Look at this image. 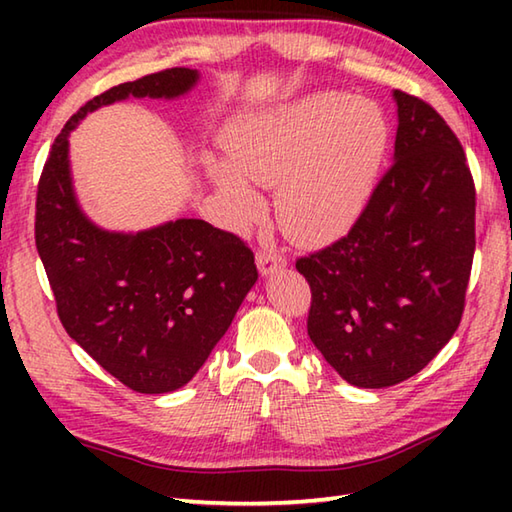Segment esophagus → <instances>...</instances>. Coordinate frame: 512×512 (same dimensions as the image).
<instances>
[{
  "mask_svg": "<svg viewBox=\"0 0 512 512\" xmlns=\"http://www.w3.org/2000/svg\"><path fill=\"white\" fill-rule=\"evenodd\" d=\"M284 262H286L284 248L277 244L273 233H262V237H259V255H257L259 273H262L264 277H273V275L281 273Z\"/></svg>",
  "mask_w": 512,
  "mask_h": 512,
  "instance_id": "obj_1",
  "label": "esophagus"
}]
</instances>
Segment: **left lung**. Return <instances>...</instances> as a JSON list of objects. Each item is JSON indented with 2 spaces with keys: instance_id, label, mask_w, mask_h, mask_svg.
Instances as JSON below:
<instances>
[{
  "instance_id": "1",
  "label": "left lung",
  "mask_w": 512,
  "mask_h": 512,
  "mask_svg": "<svg viewBox=\"0 0 512 512\" xmlns=\"http://www.w3.org/2000/svg\"><path fill=\"white\" fill-rule=\"evenodd\" d=\"M198 79L173 68L94 96L54 138L37 187L35 242L63 328L140 394H169L198 374L255 286V255L193 217L136 233L96 226L74 193L70 134L103 105L176 99Z\"/></svg>"
}]
</instances>
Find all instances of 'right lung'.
<instances>
[{"label": "right lung", "instance_id": "add662e5", "mask_svg": "<svg viewBox=\"0 0 512 512\" xmlns=\"http://www.w3.org/2000/svg\"><path fill=\"white\" fill-rule=\"evenodd\" d=\"M394 158L345 235L297 259L312 292L308 334L361 389L398 385L458 330L475 253V184L464 149L431 105L396 94ZM354 206L336 195L321 239Z\"/></svg>", "mask_w": 512, "mask_h": 512}]
</instances>
